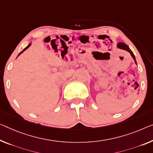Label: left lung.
<instances>
[{
	"label": "left lung",
	"mask_w": 153,
	"mask_h": 153,
	"mask_svg": "<svg viewBox=\"0 0 153 153\" xmlns=\"http://www.w3.org/2000/svg\"><path fill=\"white\" fill-rule=\"evenodd\" d=\"M117 47L118 48H120V49H123V50H125L126 51H128V52L130 53L131 57H133V59H134V61H135V63H137V62H136V60H135V55H133V53L132 51H131V49L128 48V46L126 45V44H125L124 43H123V42H120V43L117 44Z\"/></svg>",
	"instance_id": "obj_1"
}]
</instances>
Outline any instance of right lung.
Returning <instances> with one entry per match:
<instances>
[{
    "mask_svg": "<svg viewBox=\"0 0 153 153\" xmlns=\"http://www.w3.org/2000/svg\"><path fill=\"white\" fill-rule=\"evenodd\" d=\"M30 45H31V44H30H30H29V45H28V46H27V47H26V48H25V49H24V50H23V51H21V52H20V54H19V55H18V56H19V55H20V54H21V53H23V52H24V51H25V50H27V48H29V46H30Z\"/></svg>",
    "mask_w": 153,
    "mask_h": 153,
    "instance_id": "obj_1",
    "label": "right lung"
}]
</instances>
